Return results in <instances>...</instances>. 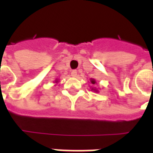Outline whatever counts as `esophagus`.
<instances>
[{
    "label": "esophagus",
    "instance_id": "esophagus-1",
    "mask_svg": "<svg viewBox=\"0 0 153 153\" xmlns=\"http://www.w3.org/2000/svg\"><path fill=\"white\" fill-rule=\"evenodd\" d=\"M71 76L72 77H76L77 76V71L76 70H73L71 72Z\"/></svg>",
    "mask_w": 153,
    "mask_h": 153
}]
</instances>
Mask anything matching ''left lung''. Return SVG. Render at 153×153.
Instances as JSON below:
<instances>
[{"label":"left lung","mask_w":153,"mask_h":153,"mask_svg":"<svg viewBox=\"0 0 153 153\" xmlns=\"http://www.w3.org/2000/svg\"><path fill=\"white\" fill-rule=\"evenodd\" d=\"M90 82H91V83H92V84H93V85H94V84H95V83H96V82H95V80H94V79H91V80H90ZM92 90H93V89H92ZM95 91H96V92H97V91H98V90H95Z\"/></svg>","instance_id":"obj_1"}]
</instances>
